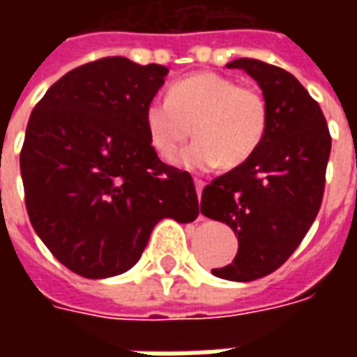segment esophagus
I'll return each mask as SVG.
<instances>
[{
  "label": "esophagus",
  "instance_id": "obj_1",
  "mask_svg": "<svg viewBox=\"0 0 357 357\" xmlns=\"http://www.w3.org/2000/svg\"><path fill=\"white\" fill-rule=\"evenodd\" d=\"M195 187H197V195H199V199H201L202 195V187H204V181L199 178H195Z\"/></svg>",
  "mask_w": 357,
  "mask_h": 357
}]
</instances>
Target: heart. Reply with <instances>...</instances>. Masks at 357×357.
I'll return each instance as SVG.
<instances>
[{
    "label": "heart",
    "instance_id": "1",
    "mask_svg": "<svg viewBox=\"0 0 357 357\" xmlns=\"http://www.w3.org/2000/svg\"><path fill=\"white\" fill-rule=\"evenodd\" d=\"M149 141L164 160H174L191 132L197 141L179 155L191 170H225L245 164L262 145L268 130V102L260 91L216 73L176 80L168 99L145 109Z\"/></svg>",
    "mask_w": 357,
    "mask_h": 357
}]
</instances>
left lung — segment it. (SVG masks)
Listing matches in <instances>:
<instances>
[{
    "label": "left lung",
    "instance_id": "obj_1",
    "mask_svg": "<svg viewBox=\"0 0 357 357\" xmlns=\"http://www.w3.org/2000/svg\"><path fill=\"white\" fill-rule=\"evenodd\" d=\"M227 68L258 82L268 102V130L247 162L202 189L201 212L229 225L239 241L235 260L212 273L255 281L281 268L314 224L331 133L317 101L291 73L258 59H237Z\"/></svg>",
    "mask_w": 357,
    "mask_h": 357
}]
</instances>
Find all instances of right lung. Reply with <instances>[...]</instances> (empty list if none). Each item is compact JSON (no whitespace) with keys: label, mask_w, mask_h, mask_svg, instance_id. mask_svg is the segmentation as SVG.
I'll use <instances>...</instances> for the list:
<instances>
[{"label":"right lung","mask_w":357,"mask_h":357,"mask_svg":"<svg viewBox=\"0 0 357 357\" xmlns=\"http://www.w3.org/2000/svg\"><path fill=\"white\" fill-rule=\"evenodd\" d=\"M168 68L105 57L66 73L36 105L20 151L30 224L66 268L124 273L162 218L199 216L193 178L164 164L145 109Z\"/></svg>","instance_id":"1"}]
</instances>
